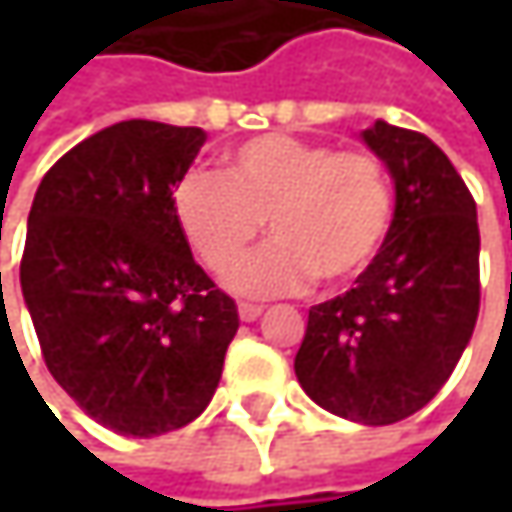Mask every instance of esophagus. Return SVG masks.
Wrapping results in <instances>:
<instances>
[{"label":"esophagus","mask_w":512,"mask_h":512,"mask_svg":"<svg viewBox=\"0 0 512 512\" xmlns=\"http://www.w3.org/2000/svg\"><path fill=\"white\" fill-rule=\"evenodd\" d=\"M237 311H240V320H243V323H255L257 317L263 314V308H260V305H252V302H240Z\"/></svg>","instance_id":"1"}]
</instances>
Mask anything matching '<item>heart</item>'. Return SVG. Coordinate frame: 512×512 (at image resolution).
<instances>
[{
    "mask_svg": "<svg viewBox=\"0 0 512 512\" xmlns=\"http://www.w3.org/2000/svg\"><path fill=\"white\" fill-rule=\"evenodd\" d=\"M171 207L186 243L213 272L248 251L266 218L273 243L233 265L225 281L240 296H278L314 278L326 287L358 278L391 234L394 186L370 151L266 133L225 156L222 177L186 171Z\"/></svg>",
    "mask_w": 512,
    "mask_h": 512,
    "instance_id": "obj_1",
    "label": "heart"
}]
</instances>
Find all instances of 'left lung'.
Masks as SVG:
<instances>
[{
	"instance_id": "left-lung-1",
	"label": "left lung",
	"mask_w": 512,
	"mask_h": 512,
	"mask_svg": "<svg viewBox=\"0 0 512 512\" xmlns=\"http://www.w3.org/2000/svg\"><path fill=\"white\" fill-rule=\"evenodd\" d=\"M361 142L394 180V222L356 284L308 311L296 379L332 415L385 427L454 373L480 311L477 207L424 133L376 121Z\"/></svg>"
}]
</instances>
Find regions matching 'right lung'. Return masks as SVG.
<instances>
[{"label": "right lung", "instance_id": "right-lung-1", "mask_svg": "<svg viewBox=\"0 0 512 512\" xmlns=\"http://www.w3.org/2000/svg\"><path fill=\"white\" fill-rule=\"evenodd\" d=\"M207 133L121 121L41 180L20 287L52 379L97 424L151 439L195 421L240 314L195 263L171 186Z\"/></svg>", "mask_w": 512, "mask_h": 512}]
</instances>
